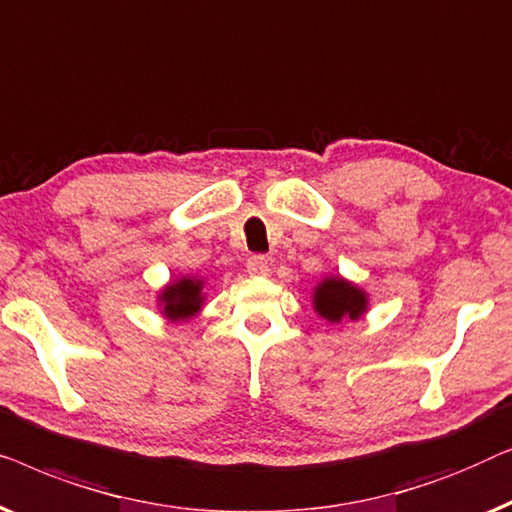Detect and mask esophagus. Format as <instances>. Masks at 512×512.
<instances>
[{
  "instance_id": "1",
  "label": "esophagus",
  "mask_w": 512,
  "mask_h": 512,
  "mask_svg": "<svg viewBox=\"0 0 512 512\" xmlns=\"http://www.w3.org/2000/svg\"><path fill=\"white\" fill-rule=\"evenodd\" d=\"M246 269H248V273H253V276H269L271 259L264 255H253V257H248Z\"/></svg>"
}]
</instances>
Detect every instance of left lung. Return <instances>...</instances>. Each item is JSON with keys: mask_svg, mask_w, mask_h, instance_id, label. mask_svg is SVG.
I'll use <instances>...</instances> for the list:
<instances>
[{"mask_svg": "<svg viewBox=\"0 0 512 512\" xmlns=\"http://www.w3.org/2000/svg\"><path fill=\"white\" fill-rule=\"evenodd\" d=\"M315 308L322 318L331 322H338L341 318L357 320L366 308V297L362 290L341 278H327L315 290Z\"/></svg>", "mask_w": 512, "mask_h": 512, "instance_id": "8db88e82", "label": "left lung"}]
</instances>
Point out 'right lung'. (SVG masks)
Listing matches in <instances>:
<instances>
[{
	"instance_id": "right-lung-1",
	"label": "right lung",
	"mask_w": 512,
	"mask_h": 512,
	"mask_svg": "<svg viewBox=\"0 0 512 512\" xmlns=\"http://www.w3.org/2000/svg\"><path fill=\"white\" fill-rule=\"evenodd\" d=\"M164 313L174 320H185L199 311L201 306V280L183 278L178 283H171L162 292Z\"/></svg>"
}]
</instances>
